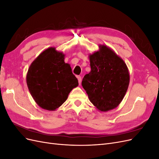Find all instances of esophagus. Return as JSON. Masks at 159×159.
I'll list each match as a JSON object with an SVG mask.
<instances>
[{
	"instance_id": "obj_1",
	"label": "esophagus",
	"mask_w": 159,
	"mask_h": 159,
	"mask_svg": "<svg viewBox=\"0 0 159 159\" xmlns=\"http://www.w3.org/2000/svg\"><path fill=\"white\" fill-rule=\"evenodd\" d=\"M77 78H78V82H79V84H80L81 82V80H82V79H81V76H77Z\"/></svg>"
}]
</instances>
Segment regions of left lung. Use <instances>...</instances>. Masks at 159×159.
<instances>
[{
    "mask_svg": "<svg viewBox=\"0 0 159 159\" xmlns=\"http://www.w3.org/2000/svg\"><path fill=\"white\" fill-rule=\"evenodd\" d=\"M89 56L91 71L81 85L90 102L102 111L117 107L125 95L129 74L124 61L106 46Z\"/></svg>",
    "mask_w": 159,
    "mask_h": 159,
    "instance_id": "obj_1",
    "label": "left lung"
}]
</instances>
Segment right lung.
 <instances>
[{"instance_id": "right-lung-1", "label": "right lung", "mask_w": 159, "mask_h": 159, "mask_svg": "<svg viewBox=\"0 0 159 159\" xmlns=\"http://www.w3.org/2000/svg\"><path fill=\"white\" fill-rule=\"evenodd\" d=\"M26 83L36 103L49 111L61 106L72 89L78 85L70 64L64 62V54L54 48H48L32 62Z\"/></svg>"}]
</instances>
